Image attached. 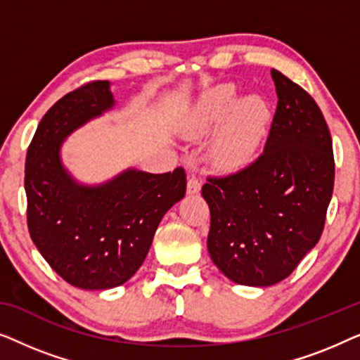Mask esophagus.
Here are the masks:
<instances>
[{
	"instance_id": "obj_1",
	"label": "esophagus",
	"mask_w": 360,
	"mask_h": 360,
	"mask_svg": "<svg viewBox=\"0 0 360 360\" xmlns=\"http://www.w3.org/2000/svg\"><path fill=\"white\" fill-rule=\"evenodd\" d=\"M200 190H201V181L196 179L193 174H190L188 184H186V191H188L190 195H195V193H198Z\"/></svg>"
}]
</instances>
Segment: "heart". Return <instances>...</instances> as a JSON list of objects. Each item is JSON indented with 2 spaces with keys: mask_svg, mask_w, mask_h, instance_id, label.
<instances>
[{
  "mask_svg": "<svg viewBox=\"0 0 360 360\" xmlns=\"http://www.w3.org/2000/svg\"><path fill=\"white\" fill-rule=\"evenodd\" d=\"M236 100L233 85H218L210 90L195 111V129L205 131L218 124ZM214 144L219 165L233 167L244 162L257 146L269 120V108L260 96H245L236 101Z\"/></svg>",
  "mask_w": 360,
  "mask_h": 360,
  "instance_id": "1",
  "label": "heart"
}]
</instances>
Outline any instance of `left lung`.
Here are the masks:
<instances>
[{"label":"left lung","mask_w":360,"mask_h":360,"mask_svg":"<svg viewBox=\"0 0 360 360\" xmlns=\"http://www.w3.org/2000/svg\"><path fill=\"white\" fill-rule=\"evenodd\" d=\"M278 101L257 159L208 176V252L226 277L248 287L287 278L321 238L334 186L333 141L316 101L272 68Z\"/></svg>","instance_id":"left-lung-1"}]
</instances>
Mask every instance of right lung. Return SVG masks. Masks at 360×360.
<instances>
[{
	"label": "right lung",
	"mask_w": 360,
	"mask_h": 360,
	"mask_svg": "<svg viewBox=\"0 0 360 360\" xmlns=\"http://www.w3.org/2000/svg\"><path fill=\"white\" fill-rule=\"evenodd\" d=\"M115 105L110 82L62 96L39 122L26 155L27 228L47 264L73 287L108 290L137 272L164 214L185 196L186 175L136 169L98 186L77 184L60 160L63 139Z\"/></svg>",
	"instance_id": "obj_1"
}]
</instances>
